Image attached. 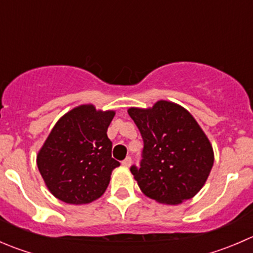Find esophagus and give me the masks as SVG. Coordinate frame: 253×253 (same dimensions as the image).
<instances>
[{
    "label": "esophagus",
    "mask_w": 253,
    "mask_h": 253,
    "mask_svg": "<svg viewBox=\"0 0 253 253\" xmlns=\"http://www.w3.org/2000/svg\"><path fill=\"white\" fill-rule=\"evenodd\" d=\"M131 163H132L131 158H129V157H127L126 159H125V160H122V163H121V164H122V167H125V168H129V167H131Z\"/></svg>",
    "instance_id": "34e87169"
}]
</instances>
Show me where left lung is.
I'll return each instance as SVG.
<instances>
[{
  "instance_id": "left-lung-1",
  "label": "left lung",
  "mask_w": 253,
  "mask_h": 253,
  "mask_svg": "<svg viewBox=\"0 0 253 253\" xmlns=\"http://www.w3.org/2000/svg\"><path fill=\"white\" fill-rule=\"evenodd\" d=\"M144 141L141 168H131L147 197L177 206L205 186L214 163L208 137L183 106L159 100L152 108H129Z\"/></svg>"
}]
</instances>
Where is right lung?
<instances>
[{
  "label": "right lung",
  "mask_w": 253,
  "mask_h": 253,
  "mask_svg": "<svg viewBox=\"0 0 253 253\" xmlns=\"http://www.w3.org/2000/svg\"><path fill=\"white\" fill-rule=\"evenodd\" d=\"M115 110L83 104L58 119L37 155L47 190L68 205H88L108 188L120 163L111 158L108 127Z\"/></svg>",
  "instance_id": "obj_1"
}]
</instances>
